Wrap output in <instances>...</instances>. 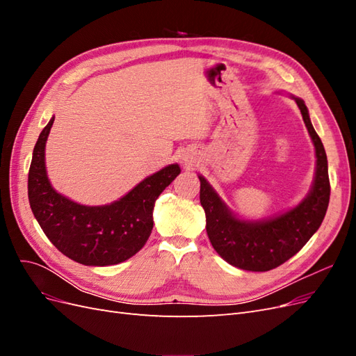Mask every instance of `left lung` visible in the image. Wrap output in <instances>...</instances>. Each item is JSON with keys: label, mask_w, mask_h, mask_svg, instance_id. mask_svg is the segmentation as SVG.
Instances as JSON below:
<instances>
[{"label": "left lung", "mask_w": 356, "mask_h": 356, "mask_svg": "<svg viewBox=\"0 0 356 356\" xmlns=\"http://www.w3.org/2000/svg\"><path fill=\"white\" fill-rule=\"evenodd\" d=\"M316 152V172L312 190L296 208L261 221L234 217L203 177L200 203L207 215L208 238L229 264L250 272H267L294 257L315 234L330 202V178L325 148L310 123L305 101L294 98Z\"/></svg>", "instance_id": "obj_1"}]
</instances>
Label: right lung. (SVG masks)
<instances>
[{
  "label": "right lung",
  "mask_w": 356,
  "mask_h": 356,
  "mask_svg": "<svg viewBox=\"0 0 356 356\" xmlns=\"http://www.w3.org/2000/svg\"><path fill=\"white\" fill-rule=\"evenodd\" d=\"M55 117L42 129L32 153L28 197L32 213L49 241L71 260L84 266H111L134 257L153 230L154 202L181 172L169 165L104 207H84L51 187L44 148Z\"/></svg>",
  "instance_id": "1"
}]
</instances>
